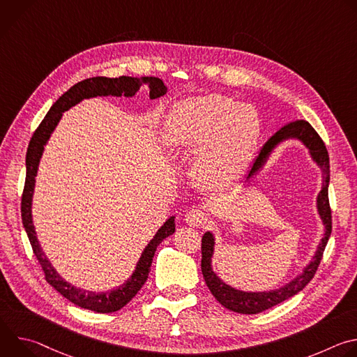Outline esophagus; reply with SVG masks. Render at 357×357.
<instances>
[{
  "instance_id": "1",
  "label": "esophagus",
  "mask_w": 357,
  "mask_h": 357,
  "mask_svg": "<svg viewBox=\"0 0 357 357\" xmlns=\"http://www.w3.org/2000/svg\"><path fill=\"white\" fill-rule=\"evenodd\" d=\"M185 222L193 227H203L208 223V215L202 209H189L185 216Z\"/></svg>"
}]
</instances>
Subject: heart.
Instances as JSON below:
<instances>
[{
    "mask_svg": "<svg viewBox=\"0 0 357 357\" xmlns=\"http://www.w3.org/2000/svg\"><path fill=\"white\" fill-rule=\"evenodd\" d=\"M260 134V119L252 107L234 105L211 94L178 103L165 121L172 146L204 142L197 157L200 175L209 182L236 179L245 169Z\"/></svg>",
    "mask_w": 357,
    "mask_h": 357,
    "instance_id": "1",
    "label": "heart"
}]
</instances>
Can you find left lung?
Returning <instances> with one entry per match:
<instances>
[{
    "mask_svg": "<svg viewBox=\"0 0 357 357\" xmlns=\"http://www.w3.org/2000/svg\"><path fill=\"white\" fill-rule=\"evenodd\" d=\"M289 137L299 138L305 145H307L311 151L312 157L315 158V161L324 169V186L318 195V209H319V215L324 220L326 231L322 238V243L318 247V251L315 254L312 263L307 268H305L302 275L296 277L292 282H289L288 285H285L281 289H275L273 292H257V294L243 292V291L230 288L229 285L222 282L220 278L216 277V274L212 271V267H211L213 244H215L213 236H212V233H205V236L202 237V264H200L203 278H205L206 285L209 287L213 296L223 305V307H226L230 311L238 312V314L250 315V314L263 312L268 308L275 307V305L281 303L282 301L294 296L299 291H302L305 288V285H307L314 278V275L321 264L325 247H326L328 240L332 233V209H331L329 195H328V186H329V179H331L329 154H328V149L325 146V142L322 141L319 134L314 130V127L307 120H296V121L285 124L281 130H278L267 141V144L260 151L257 160L254 161V164L247 175V181L260 171V168L264 165L266 160L270 155V152L275 148V145Z\"/></svg>",
    "mask_w": 357,
    "mask_h": 357,
    "instance_id": "obj_1",
    "label": "left lung"
}]
</instances>
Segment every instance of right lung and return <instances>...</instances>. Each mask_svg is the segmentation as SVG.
<instances>
[{"label":"right lung","instance_id":"obj_1","mask_svg":"<svg viewBox=\"0 0 357 357\" xmlns=\"http://www.w3.org/2000/svg\"><path fill=\"white\" fill-rule=\"evenodd\" d=\"M148 82L151 84L149 90V97L151 98H157L161 97L167 93V87L164 82L158 77H128V76H121L117 79H110V77H103V76H96L90 77L86 80H82L72 86L65 94H62L56 103L50 107L45 119L40 121L38 128L33 131L31 141L28 144V151H26V176H25V185H24V192L21 197V216H22V225L25 227V231L28 234L29 243L32 245L33 254L36 260L39 261L42 271L45 274V280L52 285L59 294H62L66 299L73 302L75 305L84 310H90L94 312L100 314H110L121 310L123 307L137 295V292L142 288L144 282L148 278V274L151 271V264H152V257H154V252L160 243L167 238L168 236L174 234L175 231V218L172 216L165 222V225L158 230L155 237L151 240V243L146 245L144 250L142 256L139 259V263L137 264L135 273L132 277L121 285L119 289H114L112 292H103V294H94V292H86L83 289L75 288L73 285L68 284L63 281L58 273L54 270V267L50 266V263L46 260L45 254L42 252L39 243L35 236V229L32 225V218H31V200H32V192H33V185H35V176L39 165V160L42 155L43 146L50 135V132L54 131L56 127L58 121L62 117V113L79 103L83 98L94 97V96H134L139 86L142 83Z\"/></svg>","mask_w":357,"mask_h":357}]
</instances>
